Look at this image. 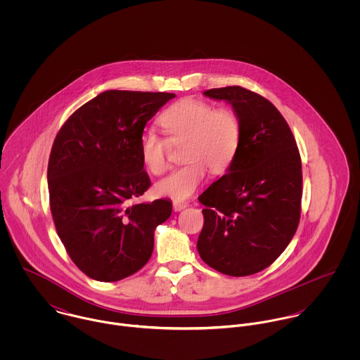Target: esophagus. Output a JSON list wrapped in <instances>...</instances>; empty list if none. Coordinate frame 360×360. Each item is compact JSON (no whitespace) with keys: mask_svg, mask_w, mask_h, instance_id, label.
I'll list each match as a JSON object with an SVG mask.
<instances>
[{"mask_svg":"<svg viewBox=\"0 0 360 360\" xmlns=\"http://www.w3.org/2000/svg\"><path fill=\"white\" fill-rule=\"evenodd\" d=\"M187 206H188V204H184V202H173V209H174L176 212H180V210L186 209Z\"/></svg>","mask_w":360,"mask_h":360,"instance_id":"1","label":"esophagus"}]
</instances>
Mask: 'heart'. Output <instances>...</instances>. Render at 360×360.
<instances>
[{"instance_id": "obj_1", "label": "heart", "mask_w": 360, "mask_h": 360, "mask_svg": "<svg viewBox=\"0 0 360 360\" xmlns=\"http://www.w3.org/2000/svg\"><path fill=\"white\" fill-rule=\"evenodd\" d=\"M159 124L170 143L186 141L184 166L160 180L155 190L160 197L174 201L190 198L204 183L207 169L220 174L226 172L241 144V122L230 108H216L202 100L184 98L169 106L159 117ZM140 156L155 176L169 166L167 141L154 131L140 137Z\"/></svg>"}]
</instances>
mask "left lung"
Returning <instances> with one entry per match:
<instances>
[{
  "label": "left lung",
  "mask_w": 360,
  "mask_h": 360,
  "mask_svg": "<svg viewBox=\"0 0 360 360\" xmlns=\"http://www.w3.org/2000/svg\"><path fill=\"white\" fill-rule=\"evenodd\" d=\"M204 94L231 103L243 133L227 173L198 197L205 220L197 248L214 270L251 276L280 257L298 229L301 156L288 123L264 97L240 86Z\"/></svg>",
  "instance_id": "left-lung-1"
}]
</instances>
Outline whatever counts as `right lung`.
I'll return each instance as SVG.
<instances>
[{
	"instance_id": "obj_1",
	"label": "right lung",
	"mask_w": 360,
	"mask_h": 360,
	"mask_svg": "<svg viewBox=\"0 0 360 360\" xmlns=\"http://www.w3.org/2000/svg\"><path fill=\"white\" fill-rule=\"evenodd\" d=\"M176 96L108 90L60 127L49 160L56 233L73 263L98 281H119L153 255L156 226L172 202L133 204L151 186L140 156L147 122Z\"/></svg>"
}]
</instances>
